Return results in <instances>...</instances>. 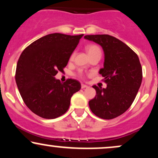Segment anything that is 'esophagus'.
Instances as JSON below:
<instances>
[{
  "label": "esophagus",
  "mask_w": 158,
  "mask_h": 158,
  "mask_svg": "<svg viewBox=\"0 0 158 158\" xmlns=\"http://www.w3.org/2000/svg\"><path fill=\"white\" fill-rule=\"evenodd\" d=\"M88 85H84V84H81V88H82V89H84V88H88Z\"/></svg>",
  "instance_id": "34e87169"
}]
</instances>
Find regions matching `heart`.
<instances>
[{
    "mask_svg": "<svg viewBox=\"0 0 158 158\" xmlns=\"http://www.w3.org/2000/svg\"><path fill=\"white\" fill-rule=\"evenodd\" d=\"M85 50H86V51L88 53V55H89L90 57V56L95 55V54L101 53L100 48H99V47H98L97 45H96V44H88V45H87L86 48H85ZM74 56H75V53L73 52V53L71 54V56H70V60H72V59H73ZM78 76H79V77H84V74H83V73L81 71H79V73H78Z\"/></svg>",
    "mask_w": 158,
    "mask_h": 158,
    "instance_id": "b5f03b06",
    "label": "heart"
}]
</instances>
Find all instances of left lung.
Here are the masks:
<instances>
[{
  "label": "left lung",
  "instance_id": "left-lung-1",
  "mask_svg": "<svg viewBox=\"0 0 158 158\" xmlns=\"http://www.w3.org/2000/svg\"><path fill=\"white\" fill-rule=\"evenodd\" d=\"M85 39L101 45L104 50V68L99 73L107 84L106 88L94 85L97 95L89 101V107L99 118H116L129 108L140 87L143 71L139 58L128 45L114 36L88 35Z\"/></svg>",
  "mask_w": 158,
  "mask_h": 158
}]
</instances>
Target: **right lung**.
<instances>
[{
  "label": "right lung",
  "mask_w": 158,
  "mask_h": 158,
  "mask_svg": "<svg viewBox=\"0 0 158 158\" xmlns=\"http://www.w3.org/2000/svg\"><path fill=\"white\" fill-rule=\"evenodd\" d=\"M83 34H49L23 50L17 63L15 81L26 106L44 119H55L66 113L70 98L81 84L73 79L61 83L54 77L63 72Z\"/></svg>",
  "instance_id": "obj_1"
}]
</instances>
